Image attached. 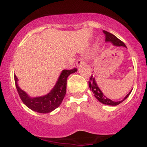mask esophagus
Masks as SVG:
<instances>
[{
  "mask_svg": "<svg viewBox=\"0 0 147 147\" xmlns=\"http://www.w3.org/2000/svg\"><path fill=\"white\" fill-rule=\"evenodd\" d=\"M84 63H85V62H84V61L82 59L79 58V59H78L77 60L76 64H77V67H80V65H82V64H83Z\"/></svg>",
  "mask_w": 147,
  "mask_h": 147,
  "instance_id": "obj_1",
  "label": "esophagus"
}]
</instances>
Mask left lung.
Segmentation results:
<instances>
[{"label":"left lung","mask_w":147,"mask_h":147,"mask_svg":"<svg viewBox=\"0 0 147 147\" xmlns=\"http://www.w3.org/2000/svg\"><path fill=\"white\" fill-rule=\"evenodd\" d=\"M103 32L105 34L106 42H110V43H112L113 45H115V46H123L126 48L125 44H124L122 41H120L119 38H117L115 35L109 32H106L105 30H104ZM88 85L90 90L92 91V92H93L94 95H95V97L97 99V100H98L99 102H100L101 103H102V104L109 106H117L118 104H119L129 97L130 94H131V91H132V90L130 91L122 100L119 101V102H115V101H113L109 98H108L107 97H106V96L104 95V93H103L102 90L99 89L98 86H97L95 77L92 76V75H91L90 81L88 82Z\"/></svg>","instance_id":"1"}]
</instances>
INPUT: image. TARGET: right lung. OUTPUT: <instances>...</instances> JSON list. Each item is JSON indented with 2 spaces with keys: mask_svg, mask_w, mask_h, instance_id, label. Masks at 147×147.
I'll return each instance as SVG.
<instances>
[{
  "mask_svg": "<svg viewBox=\"0 0 147 147\" xmlns=\"http://www.w3.org/2000/svg\"><path fill=\"white\" fill-rule=\"evenodd\" d=\"M77 71V68L63 70L57 80L56 84L49 93L41 97H32L23 91L18 85V78L14 75L15 85L22 102L30 109L40 113L52 112L61 104L66 93V83L68 77L70 74Z\"/></svg>",
  "mask_w": 147,
  "mask_h": 147,
  "instance_id": "add662e5",
  "label": "right lung"
}]
</instances>
